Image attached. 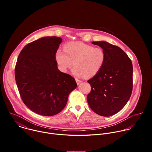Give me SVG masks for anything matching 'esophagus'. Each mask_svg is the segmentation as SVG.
Instances as JSON below:
<instances>
[{
    "instance_id": "34e87169",
    "label": "esophagus",
    "mask_w": 152,
    "mask_h": 152,
    "mask_svg": "<svg viewBox=\"0 0 152 152\" xmlns=\"http://www.w3.org/2000/svg\"><path fill=\"white\" fill-rule=\"evenodd\" d=\"M76 82L77 85H79L80 83L82 82V81L81 80H79V79H76Z\"/></svg>"
}]
</instances>
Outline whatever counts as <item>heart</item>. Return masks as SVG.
Returning <instances> with one entry per match:
<instances>
[{
  "label": "heart",
  "instance_id": "heart-1",
  "mask_svg": "<svg viewBox=\"0 0 152 152\" xmlns=\"http://www.w3.org/2000/svg\"><path fill=\"white\" fill-rule=\"evenodd\" d=\"M104 50L81 42H70L64 46V50L58 49L55 59L59 69L66 72L73 66V73L77 77L90 78L96 75L105 61Z\"/></svg>",
  "mask_w": 152,
  "mask_h": 152
}]
</instances>
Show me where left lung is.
<instances>
[{
	"label": "left lung",
	"mask_w": 152,
	"mask_h": 152,
	"mask_svg": "<svg viewBox=\"0 0 152 152\" xmlns=\"http://www.w3.org/2000/svg\"><path fill=\"white\" fill-rule=\"evenodd\" d=\"M106 55L100 71L87 82L91 86L87 96L91 109L99 115H113L126 105L133 88L131 60L119 47L105 41H93Z\"/></svg>",
	"instance_id": "obj_1"
}]
</instances>
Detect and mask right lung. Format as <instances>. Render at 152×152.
<instances>
[{
	"mask_svg": "<svg viewBox=\"0 0 152 152\" xmlns=\"http://www.w3.org/2000/svg\"><path fill=\"white\" fill-rule=\"evenodd\" d=\"M62 38L46 37L20 52L15 67L17 88L25 104L35 113L53 116L66 106L77 83L74 77L60 72L55 59Z\"/></svg>",
	"mask_w": 152,
	"mask_h": 152,
	"instance_id": "1",
	"label": "right lung"
}]
</instances>
